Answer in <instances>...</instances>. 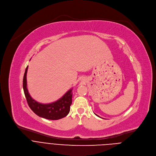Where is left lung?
<instances>
[{
    "label": "left lung",
    "instance_id": "8db88e82",
    "mask_svg": "<svg viewBox=\"0 0 156 156\" xmlns=\"http://www.w3.org/2000/svg\"><path fill=\"white\" fill-rule=\"evenodd\" d=\"M95 115H97V116H98V117H99V116H98V115H96V114H95Z\"/></svg>",
    "mask_w": 156,
    "mask_h": 156
}]
</instances>
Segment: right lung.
Instances as JSON below:
<instances>
[{
    "label": "right lung",
    "mask_w": 156,
    "mask_h": 156,
    "mask_svg": "<svg viewBox=\"0 0 156 156\" xmlns=\"http://www.w3.org/2000/svg\"><path fill=\"white\" fill-rule=\"evenodd\" d=\"M28 66L26 68L23 76V87L24 93L30 108L37 115L48 120H56L67 115L72 103V89L66 92L60 99L50 104H41L34 100L30 95L27 83V73Z\"/></svg>",
    "instance_id": "obj_1"
}]
</instances>
